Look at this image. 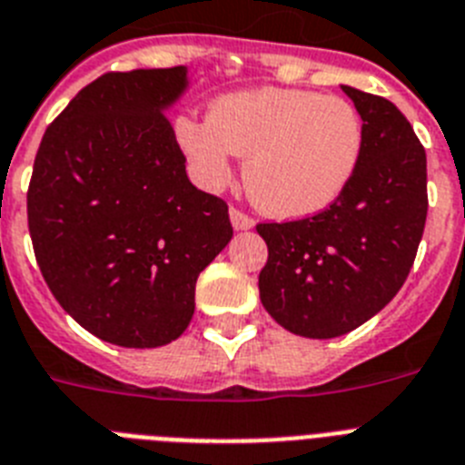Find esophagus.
<instances>
[{"label": "esophagus", "mask_w": 465, "mask_h": 465, "mask_svg": "<svg viewBox=\"0 0 465 465\" xmlns=\"http://www.w3.org/2000/svg\"><path fill=\"white\" fill-rule=\"evenodd\" d=\"M229 217H232V226L236 229V232H248V229H252V226H255V222H252L248 214L241 213V210H236V208L229 210Z\"/></svg>", "instance_id": "1"}]
</instances>
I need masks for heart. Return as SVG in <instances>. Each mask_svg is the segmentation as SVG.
<instances>
[{
    "mask_svg": "<svg viewBox=\"0 0 465 465\" xmlns=\"http://www.w3.org/2000/svg\"><path fill=\"white\" fill-rule=\"evenodd\" d=\"M174 136L205 189H222L233 155L257 208L281 220L329 210L364 155V123L341 96L307 89H245L213 101L210 118L174 120Z\"/></svg>",
    "mask_w": 465,
    "mask_h": 465,
    "instance_id": "heart-1",
    "label": "heart"
}]
</instances>
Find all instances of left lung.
I'll list each match as a JSON object with an SVG mask.
<instances>
[{
	"mask_svg": "<svg viewBox=\"0 0 465 465\" xmlns=\"http://www.w3.org/2000/svg\"><path fill=\"white\" fill-rule=\"evenodd\" d=\"M364 123L352 184L329 210L257 224L269 248L260 300L276 323L305 338H338L378 314L407 281L428 214L425 151L383 96L341 84Z\"/></svg>",
	"mask_w": 465,
	"mask_h": 465,
	"instance_id": "8db88e82",
	"label": "left lung"
}]
</instances>
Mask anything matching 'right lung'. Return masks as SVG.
<instances>
[{
  "label": "right lung",
  "mask_w": 465,
  "mask_h": 465,
  "mask_svg": "<svg viewBox=\"0 0 465 465\" xmlns=\"http://www.w3.org/2000/svg\"><path fill=\"white\" fill-rule=\"evenodd\" d=\"M189 70L94 80L46 127L27 226L46 286L70 317L120 347L177 341L196 279L232 241L229 208L196 189L165 111Z\"/></svg>",
  "instance_id": "1"
}]
</instances>
